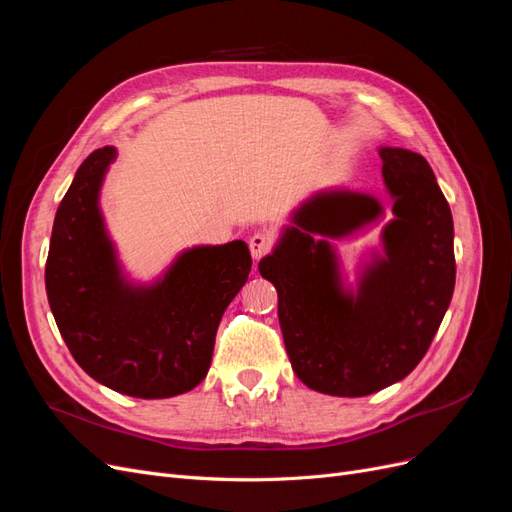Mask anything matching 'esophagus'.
Segmentation results:
<instances>
[{"label":"esophagus","mask_w":512,"mask_h":512,"mask_svg":"<svg viewBox=\"0 0 512 512\" xmlns=\"http://www.w3.org/2000/svg\"><path fill=\"white\" fill-rule=\"evenodd\" d=\"M269 250H271V237L265 235V232H254L250 237V252L254 260H260Z\"/></svg>","instance_id":"obj_1"}]
</instances>
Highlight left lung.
<instances>
[{"label":"left lung","mask_w":512,"mask_h":512,"mask_svg":"<svg viewBox=\"0 0 512 512\" xmlns=\"http://www.w3.org/2000/svg\"><path fill=\"white\" fill-rule=\"evenodd\" d=\"M393 218L348 282L335 241L384 218L380 198L327 188L290 211L258 262L277 290V318L297 378L324 395L363 397L404 380L438 333L455 290L453 215L431 166L378 147Z\"/></svg>","instance_id":"left-lung-1"}]
</instances>
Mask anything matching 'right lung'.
Instances as JSON below:
<instances>
[{
  "label": "right lung",
  "instance_id": "right-lung-1",
  "mask_svg": "<svg viewBox=\"0 0 512 512\" xmlns=\"http://www.w3.org/2000/svg\"><path fill=\"white\" fill-rule=\"evenodd\" d=\"M115 147L89 153L57 209L46 297L74 361L121 395L166 399L205 380L215 333L247 282L250 247L194 245L151 282L123 269L100 207Z\"/></svg>",
  "mask_w": 512,
  "mask_h": 512
}]
</instances>
